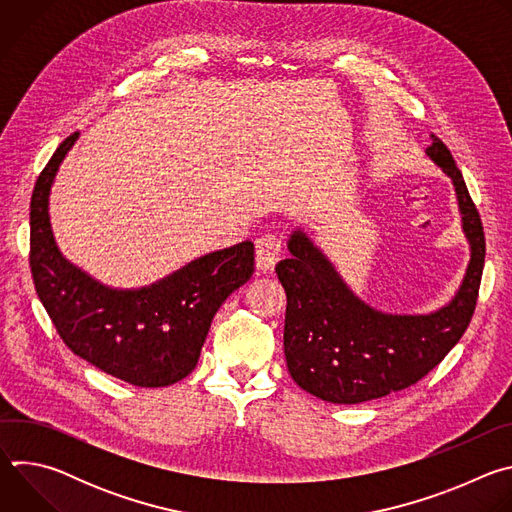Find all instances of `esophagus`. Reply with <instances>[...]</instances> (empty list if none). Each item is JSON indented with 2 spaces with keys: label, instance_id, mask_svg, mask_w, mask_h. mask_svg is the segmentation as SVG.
<instances>
[{
  "label": "esophagus",
  "instance_id": "obj_1",
  "mask_svg": "<svg viewBox=\"0 0 512 512\" xmlns=\"http://www.w3.org/2000/svg\"><path fill=\"white\" fill-rule=\"evenodd\" d=\"M281 239L277 235H265L255 243V265L261 273H271L281 259Z\"/></svg>",
  "mask_w": 512,
  "mask_h": 512
}]
</instances>
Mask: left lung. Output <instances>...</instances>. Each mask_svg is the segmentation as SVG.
Listing matches in <instances>:
<instances>
[{
	"label": "left lung",
	"instance_id": "left-lung-1",
	"mask_svg": "<svg viewBox=\"0 0 512 512\" xmlns=\"http://www.w3.org/2000/svg\"><path fill=\"white\" fill-rule=\"evenodd\" d=\"M427 158L454 184L470 261L456 296L429 314H389L360 300L336 265L302 229L287 239L275 273L287 308V371L310 395L340 405L373 401L423 379L466 332L482 279L486 243L480 214L446 143L433 133Z\"/></svg>",
	"mask_w": 512,
	"mask_h": 512
}]
</instances>
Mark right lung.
<instances>
[{
  "label": "right lung",
  "mask_w": 512,
  "mask_h": 512,
  "mask_svg": "<svg viewBox=\"0 0 512 512\" xmlns=\"http://www.w3.org/2000/svg\"><path fill=\"white\" fill-rule=\"evenodd\" d=\"M79 139L66 137L36 180L30 202V267L36 294L62 342L103 373L135 387H168L188 377L212 318L255 271L243 241L202 255L164 279L135 289L101 283L70 263L50 227V188Z\"/></svg>",
  "instance_id": "add662e5"
}]
</instances>
